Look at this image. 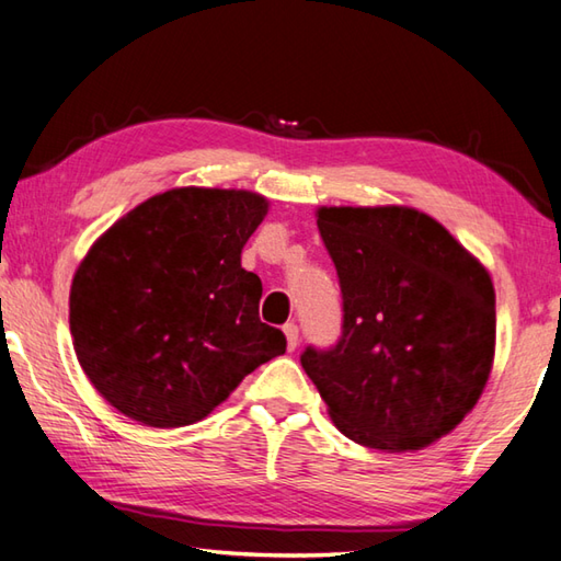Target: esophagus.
Wrapping results in <instances>:
<instances>
[{
  "mask_svg": "<svg viewBox=\"0 0 561 561\" xmlns=\"http://www.w3.org/2000/svg\"><path fill=\"white\" fill-rule=\"evenodd\" d=\"M284 335H287V350L289 353H294V350L299 347V328H296L294 323H287L284 325Z\"/></svg>",
  "mask_w": 561,
  "mask_h": 561,
  "instance_id": "34e87169",
  "label": "esophagus"
}]
</instances>
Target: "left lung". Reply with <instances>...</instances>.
<instances>
[{
    "label": "left lung",
    "instance_id": "left-lung-1",
    "mask_svg": "<svg viewBox=\"0 0 561 561\" xmlns=\"http://www.w3.org/2000/svg\"><path fill=\"white\" fill-rule=\"evenodd\" d=\"M343 291V337L301 367L350 440L413 453L471 413L496 353L489 270L413 206H321Z\"/></svg>",
    "mask_w": 561,
    "mask_h": 561
}]
</instances>
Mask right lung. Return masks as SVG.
Instances as JSON below:
<instances>
[{"instance_id":"add662e5","label":"right lung","mask_w":561,"mask_h":561,"mask_svg":"<svg viewBox=\"0 0 561 561\" xmlns=\"http://www.w3.org/2000/svg\"><path fill=\"white\" fill-rule=\"evenodd\" d=\"M267 211L257 192L174 186L87 250L70 287L75 355L126 419L192 425L284 355L287 337L260 321L262 282L240 265Z\"/></svg>"}]
</instances>
